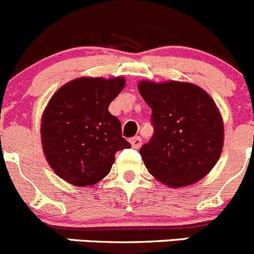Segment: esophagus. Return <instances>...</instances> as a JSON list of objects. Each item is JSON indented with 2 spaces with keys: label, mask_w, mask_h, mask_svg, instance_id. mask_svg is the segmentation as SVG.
Listing matches in <instances>:
<instances>
[{
  "label": "esophagus",
  "mask_w": 254,
  "mask_h": 254,
  "mask_svg": "<svg viewBox=\"0 0 254 254\" xmlns=\"http://www.w3.org/2000/svg\"><path fill=\"white\" fill-rule=\"evenodd\" d=\"M129 143L132 145V147L133 148H139L141 147V145H142V138L141 137H133V138L129 139Z\"/></svg>",
  "instance_id": "obj_1"
}]
</instances>
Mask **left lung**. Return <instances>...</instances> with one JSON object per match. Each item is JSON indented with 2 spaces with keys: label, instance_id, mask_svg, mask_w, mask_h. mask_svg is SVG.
Returning a JSON list of instances; mask_svg holds the SVG:
<instances>
[{
  "label": "left lung",
  "instance_id": "obj_1",
  "mask_svg": "<svg viewBox=\"0 0 254 254\" xmlns=\"http://www.w3.org/2000/svg\"><path fill=\"white\" fill-rule=\"evenodd\" d=\"M138 92L152 111L155 132L139 150L148 173L170 188L208 175L220 157L224 125L210 95L188 81L142 80Z\"/></svg>",
  "mask_w": 254,
  "mask_h": 254
}]
</instances>
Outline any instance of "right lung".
<instances>
[{"mask_svg":"<svg viewBox=\"0 0 254 254\" xmlns=\"http://www.w3.org/2000/svg\"><path fill=\"white\" fill-rule=\"evenodd\" d=\"M126 79L81 76L51 97L41 117L44 155L59 178L75 186H92L106 178L117 151L129 148L111 102Z\"/></svg>","mask_w":254,"mask_h":254,"instance_id":"obj_1","label":"right lung"}]
</instances>
